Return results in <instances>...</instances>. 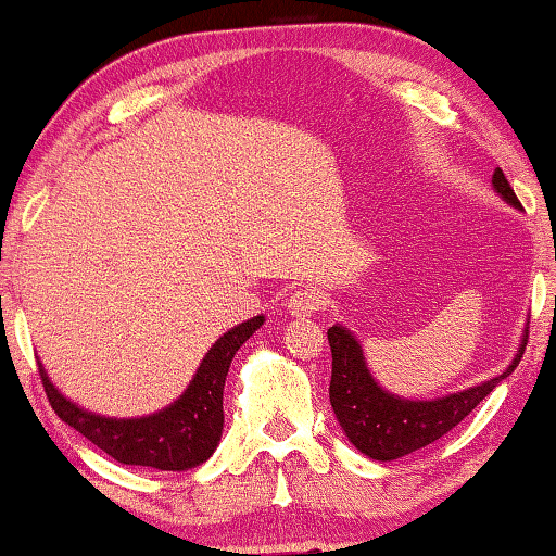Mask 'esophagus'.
I'll return each instance as SVG.
<instances>
[{
  "label": "esophagus",
  "mask_w": 556,
  "mask_h": 556,
  "mask_svg": "<svg viewBox=\"0 0 556 556\" xmlns=\"http://www.w3.org/2000/svg\"><path fill=\"white\" fill-rule=\"evenodd\" d=\"M287 306H289V314L291 316H312V314L318 312V308L324 306V299H321V294H318L316 289L304 287V289H296L294 294L289 296Z\"/></svg>",
  "instance_id": "34e87169"
}]
</instances>
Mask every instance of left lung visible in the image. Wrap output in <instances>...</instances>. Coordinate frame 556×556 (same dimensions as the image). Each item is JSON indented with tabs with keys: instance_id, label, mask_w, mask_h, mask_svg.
I'll return each mask as SVG.
<instances>
[{
	"instance_id": "obj_1",
	"label": "left lung",
	"mask_w": 556,
	"mask_h": 556,
	"mask_svg": "<svg viewBox=\"0 0 556 556\" xmlns=\"http://www.w3.org/2000/svg\"><path fill=\"white\" fill-rule=\"evenodd\" d=\"M493 186L507 203L520 208V201H517L513 186L507 184L501 168H495ZM328 343H331L333 355L328 394H331V407L338 425L343 427L351 444L363 451L365 456L375 460H392L434 444L437 439L460 425L495 390V384L503 382L517 368L527 345V333L510 368L503 375L431 402L402 400L384 392L365 368L361 343L343 326L328 328Z\"/></svg>"
}]
</instances>
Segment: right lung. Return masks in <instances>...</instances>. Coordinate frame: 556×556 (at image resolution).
Instances as JSON below:
<instances>
[{
	"label": "right lung",
	"mask_w": 556,
	"mask_h": 556,
	"mask_svg": "<svg viewBox=\"0 0 556 556\" xmlns=\"http://www.w3.org/2000/svg\"><path fill=\"white\" fill-rule=\"evenodd\" d=\"M265 324V316L235 326L220 336L203 357L188 390L172 407L139 419H110L80 409L53 388L43 365L39 375L53 412L65 425L80 431L98 448L119 464L149 466L159 470H186L203 464L218 446L223 434L225 375L238 348Z\"/></svg>",
	"instance_id": "obj_1"
}]
</instances>
